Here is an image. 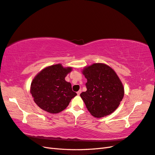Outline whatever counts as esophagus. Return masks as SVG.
Segmentation results:
<instances>
[{"label":"esophagus","instance_id":"34e87169","mask_svg":"<svg viewBox=\"0 0 155 155\" xmlns=\"http://www.w3.org/2000/svg\"><path fill=\"white\" fill-rule=\"evenodd\" d=\"M81 93V90H79L78 92H77V94L79 96V95H80Z\"/></svg>","mask_w":155,"mask_h":155}]
</instances>
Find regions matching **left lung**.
I'll return each instance as SVG.
<instances>
[{"mask_svg":"<svg viewBox=\"0 0 155 155\" xmlns=\"http://www.w3.org/2000/svg\"><path fill=\"white\" fill-rule=\"evenodd\" d=\"M87 79V91L80 96L89 112L96 118L112 114L124 96L122 83L114 70L104 63H94L82 70Z\"/></svg>","mask_w":155,"mask_h":155,"instance_id":"left-lung-1","label":"left lung"}]
</instances>
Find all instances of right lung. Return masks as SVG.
<instances>
[{"instance_id":"right-lung-1","label":"right lung","mask_w":155,"mask_h":155,"mask_svg":"<svg viewBox=\"0 0 155 155\" xmlns=\"http://www.w3.org/2000/svg\"><path fill=\"white\" fill-rule=\"evenodd\" d=\"M72 70V67H63L59 63L46 67L35 76L30 93L41 109L51 114L59 113L77 95L72 91L71 83L65 81V77Z\"/></svg>"}]
</instances>
